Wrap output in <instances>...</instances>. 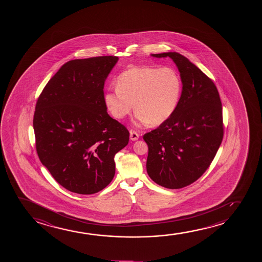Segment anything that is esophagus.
Instances as JSON below:
<instances>
[{
  "label": "esophagus",
  "instance_id": "34e87169",
  "mask_svg": "<svg viewBox=\"0 0 262 262\" xmlns=\"http://www.w3.org/2000/svg\"><path fill=\"white\" fill-rule=\"evenodd\" d=\"M139 137H140V135H139L136 132H134V130H130V132H129V139H130V140L135 141V140L139 139Z\"/></svg>",
  "mask_w": 262,
  "mask_h": 262
}]
</instances>
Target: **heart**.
Here are the masks:
<instances>
[{"label": "heart", "instance_id": "b5f03b06", "mask_svg": "<svg viewBox=\"0 0 262 262\" xmlns=\"http://www.w3.org/2000/svg\"><path fill=\"white\" fill-rule=\"evenodd\" d=\"M182 93L179 72L171 66H140L122 72L116 86L104 94L108 111L115 118L123 119L136 110L138 125H159L172 116Z\"/></svg>", "mask_w": 262, "mask_h": 262}]
</instances>
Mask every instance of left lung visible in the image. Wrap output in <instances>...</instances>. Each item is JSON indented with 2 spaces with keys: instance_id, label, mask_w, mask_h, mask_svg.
<instances>
[{
  "instance_id": "8db88e82",
  "label": "left lung",
  "mask_w": 262,
  "mask_h": 262,
  "mask_svg": "<svg viewBox=\"0 0 262 262\" xmlns=\"http://www.w3.org/2000/svg\"><path fill=\"white\" fill-rule=\"evenodd\" d=\"M176 63L183 90L176 111L143 136L147 172L158 185L181 189L197 181L215 158L224 136L222 104L212 79L176 52L152 54Z\"/></svg>"
}]
</instances>
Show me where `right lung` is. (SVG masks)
I'll return each mask as SVG.
<instances>
[{"label":"right lung","instance_id":"obj_1","mask_svg":"<svg viewBox=\"0 0 262 262\" xmlns=\"http://www.w3.org/2000/svg\"><path fill=\"white\" fill-rule=\"evenodd\" d=\"M117 56L76 59L62 65L36 104L33 127L40 161L65 189L94 194L111 183L115 156L129 130L107 114L104 85Z\"/></svg>","mask_w":262,"mask_h":262}]
</instances>
